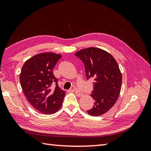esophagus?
Listing matches in <instances>:
<instances>
[{
    "label": "esophagus",
    "instance_id": "obj_1",
    "mask_svg": "<svg viewBox=\"0 0 151 151\" xmlns=\"http://www.w3.org/2000/svg\"><path fill=\"white\" fill-rule=\"evenodd\" d=\"M74 91H75L76 95H77L78 97H82V96L84 95V93H83L82 92H81V91L79 90V89H78L77 88H74Z\"/></svg>",
    "mask_w": 151,
    "mask_h": 151
}]
</instances>
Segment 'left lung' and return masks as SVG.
Masks as SVG:
<instances>
[{
  "label": "left lung",
  "mask_w": 151,
  "mask_h": 151,
  "mask_svg": "<svg viewBox=\"0 0 151 151\" xmlns=\"http://www.w3.org/2000/svg\"><path fill=\"white\" fill-rule=\"evenodd\" d=\"M85 65L87 79L94 78L91 96L95 103L88 114L99 116L107 112L116 102L119 95L122 75L114 58L106 51L89 47L75 54Z\"/></svg>",
  "instance_id": "obj_1"
}]
</instances>
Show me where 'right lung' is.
<instances>
[{
  "label": "right lung",
  "instance_id": "obj_1",
  "mask_svg": "<svg viewBox=\"0 0 151 151\" xmlns=\"http://www.w3.org/2000/svg\"><path fill=\"white\" fill-rule=\"evenodd\" d=\"M62 55L40 53L25 62L19 76L25 97L37 110L45 114L55 113L62 105L65 92L58 84L52 69ZM55 84V88L52 85Z\"/></svg>",
  "mask_w": 151,
  "mask_h": 151
}]
</instances>
